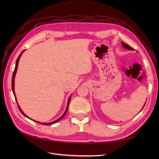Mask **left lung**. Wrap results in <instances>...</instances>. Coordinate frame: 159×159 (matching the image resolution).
<instances>
[{"instance_id":"obj_1","label":"left lung","mask_w":159,"mask_h":159,"mask_svg":"<svg viewBox=\"0 0 159 159\" xmlns=\"http://www.w3.org/2000/svg\"><path fill=\"white\" fill-rule=\"evenodd\" d=\"M121 45L123 46V47L124 48H126V49H128V50H133L134 49L132 48V47H130L129 45H128L127 43H124V42H121ZM145 106V105H144Z\"/></svg>"}]
</instances>
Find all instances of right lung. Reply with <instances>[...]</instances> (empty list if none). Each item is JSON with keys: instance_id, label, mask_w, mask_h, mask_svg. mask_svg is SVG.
Segmentation results:
<instances>
[{"instance_id": "obj_1", "label": "right lung", "mask_w": 159, "mask_h": 159, "mask_svg": "<svg viewBox=\"0 0 159 159\" xmlns=\"http://www.w3.org/2000/svg\"><path fill=\"white\" fill-rule=\"evenodd\" d=\"M25 51V50H23V51L21 52V54H20V55H19V57H18V59H17V60H16V67H15V70H14V71H13V76H12V81H11V88H12V91H13V94H14V96H15V98L16 99V94H15V91H14V79H15V76H16V72H17V69H18V62H19V60H20V57H21V55H22V54L23 53V52ZM70 98H71V96L69 98V99H68V102H67V108H66V111H65V112H64V113L63 114V116L61 117H59V119H57V120H55V121H52V122H50V123H41V122H39V121H36V122H38V123H39V124H43V125H49V124H55V123H57V121H59L60 120H61L62 118L66 116V113H67V109H68V107H69V104H70ZM16 102H17V100H16ZM18 109L20 110V112L22 113V115H24V116H25V117H28V118H29V117H27V116H26V115H25V113H24L23 112H22V111L21 110V109H20V107H19V105L18 104ZM30 119V118H29ZM34 121V120H33Z\"/></svg>"}]
</instances>
